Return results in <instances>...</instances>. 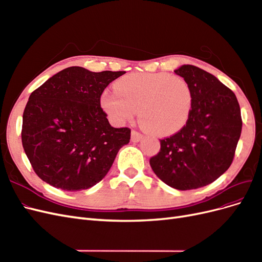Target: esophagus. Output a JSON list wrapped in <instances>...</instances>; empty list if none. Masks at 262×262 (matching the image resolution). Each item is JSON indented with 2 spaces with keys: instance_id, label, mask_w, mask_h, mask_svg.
Returning a JSON list of instances; mask_svg holds the SVG:
<instances>
[{
  "instance_id": "obj_1",
  "label": "esophagus",
  "mask_w": 262,
  "mask_h": 262,
  "mask_svg": "<svg viewBox=\"0 0 262 262\" xmlns=\"http://www.w3.org/2000/svg\"><path fill=\"white\" fill-rule=\"evenodd\" d=\"M142 138H143V136H142L140 132H138L136 130H132V132H131V140L133 142H139V141H141Z\"/></svg>"
}]
</instances>
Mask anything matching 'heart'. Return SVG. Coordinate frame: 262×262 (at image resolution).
<instances>
[{
    "label": "heart",
    "mask_w": 262,
    "mask_h": 262,
    "mask_svg": "<svg viewBox=\"0 0 262 262\" xmlns=\"http://www.w3.org/2000/svg\"><path fill=\"white\" fill-rule=\"evenodd\" d=\"M116 92H104L100 104L113 121L132 120L139 109L144 128L157 136H171L187 124L193 95L188 82L167 73H131L115 83Z\"/></svg>",
    "instance_id": "obj_1"
}]
</instances>
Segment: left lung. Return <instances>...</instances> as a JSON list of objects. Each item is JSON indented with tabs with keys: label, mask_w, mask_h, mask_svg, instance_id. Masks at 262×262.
Wrapping results in <instances>:
<instances>
[{
	"label": "left lung",
	"mask_w": 262,
	"mask_h": 262,
	"mask_svg": "<svg viewBox=\"0 0 262 262\" xmlns=\"http://www.w3.org/2000/svg\"><path fill=\"white\" fill-rule=\"evenodd\" d=\"M173 72L192 91L191 115L179 132L161 140V150L149 165L166 185L191 190L211 184L229 168L243 121L235 94L215 76L190 64Z\"/></svg>",
	"instance_id": "8db88e82"
}]
</instances>
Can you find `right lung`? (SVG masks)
Here are the masks:
<instances>
[{
  "instance_id": "add662e5",
  "label": "right lung",
  "mask_w": 262,
  "mask_h": 262,
  "mask_svg": "<svg viewBox=\"0 0 262 262\" xmlns=\"http://www.w3.org/2000/svg\"><path fill=\"white\" fill-rule=\"evenodd\" d=\"M124 73L70 67L30 94L23 114L21 143L39 178L78 191L107 175L119 149L129 143L131 130L110 125L100 96Z\"/></svg>"
}]
</instances>
